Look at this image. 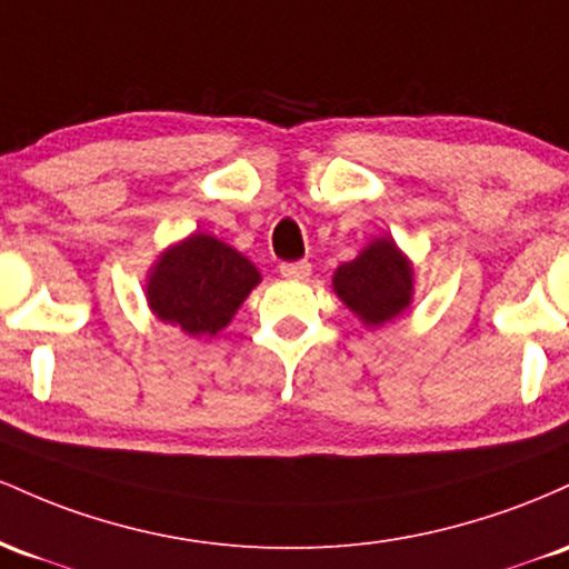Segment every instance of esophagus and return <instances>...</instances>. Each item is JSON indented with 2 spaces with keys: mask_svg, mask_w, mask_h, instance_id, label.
<instances>
[{
  "mask_svg": "<svg viewBox=\"0 0 569 569\" xmlns=\"http://www.w3.org/2000/svg\"><path fill=\"white\" fill-rule=\"evenodd\" d=\"M284 279H292V282H303V279L311 277V263L306 260H296V263H282L279 266Z\"/></svg>",
  "mask_w": 569,
  "mask_h": 569,
  "instance_id": "1",
  "label": "esophagus"
}]
</instances>
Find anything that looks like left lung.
I'll use <instances>...</instances> for the list:
<instances>
[{
	"label": "left lung",
	"mask_w": 569,
	"mask_h": 569,
	"mask_svg": "<svg viewBox=\"0 0 569 569\" xmlns=\"http://www.w3.org/2000/svg\"><path fill=\"white\" fill-rule=\"evenodd\" d=\"M413 263L392 236L370 239L355 260L333 273V292L366 328L398 319L413 303Z\"/></svg>",
	"instance_id": "obj_1"
}]
</instances>
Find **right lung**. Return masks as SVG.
<instances>
[{"instance_id": "add662e5", "label": "right lung", "mask_w": 569, "mask_h": 569, "mask_svg": "<svg viewBox=\"0 0 569 569\" xmlns=\"http://www.w3.org/2000/svg\"><path fill=\"white\" fill-rule=\"evenodd\" d=\"M260 279L250 258L196 231L158 254L147 271L144 298L161 322L193 338H212L228 328Z\"/></svg>"}]
</instances>
